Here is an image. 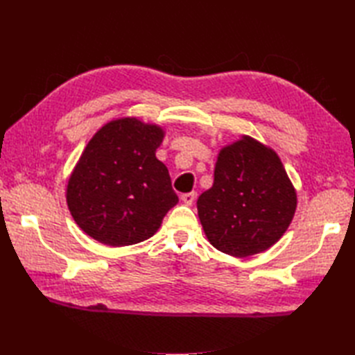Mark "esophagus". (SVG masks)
Segmentation results:
<instances>
[{
	"instance_id": "34e87169",
	"label": "esophagus",
	"mask_w": 355,
	"mask_h": 355,
	"mask_svg": "<svg viewBox=\"0 0 355 355\" xmlns=\"http://www.w3.org/2000/svg\"><path fill=\"white\" fill-rule=\"evenodd\" d=\"M195 197H197V195H195V192H187V193L182 195V201L184 202L186 206H192L193 201H195Z\"/></svg>"
}]
</instances>
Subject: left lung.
Returning <instances> with one entry per match:
<instances>
[{"mask_svg": "<svg viewBox=\"0 0 355 355\" xmlns=\"http://www.w3.org/2000/svg\"><path fill=\"white\" fill-rule=\"evenodd\" d=\"M296 191L270 148L244 135L221 149L214 186L202 192L198 216L216 250L245 258L277 243L294 216Z\"/></svg>", "mask_w": 355, "mask_h": 355, "instance_id": "obj_1", "label": "left lung"}]
</instances>
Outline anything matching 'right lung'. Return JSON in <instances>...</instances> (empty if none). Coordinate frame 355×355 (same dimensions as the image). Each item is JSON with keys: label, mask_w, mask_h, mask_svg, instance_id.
<instances>
[{"label": "right lung", "mask_w": 355, "mask_h": 355, "mask_svg": "<svg viewBox=\"0 0 355 355\" xmlns=\"http://www.w3.org/2000/svg\"><path fill=\"white\" fill-rule=\"evenodd\" d=\"M163 130L137 119L102 126L88 141L67 186L74 221L111 247L150 238L178 202L168 168L157 160Z\"/></svg>", "instance_id": "right-lung-1"}]
</instances>
